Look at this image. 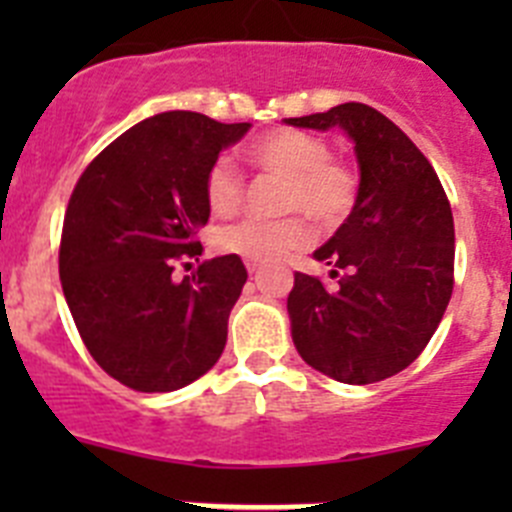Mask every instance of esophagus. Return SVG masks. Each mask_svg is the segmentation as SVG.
<instances>
[{
    "label": "esophagus",
    "mask_w": 512,
    "mask_h": 512,
    "mask_svg": "<svg viewBox=\"0 0 512 512\" xmlns=\"http://www.w3.org/2000/svg\"><path fill=\"white\" fill-rule=\"evenodd\" d=\"M246 269H248V274H259L261 264H256V261H246Z\"/></svg>",
    "instance_id": "obj_1"
}]
</instances>
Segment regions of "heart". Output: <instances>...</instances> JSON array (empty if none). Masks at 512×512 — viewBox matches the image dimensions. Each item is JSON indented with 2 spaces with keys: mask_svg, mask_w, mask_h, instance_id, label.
Segmentation results:
<instances>
[{
  "mask_svg": "<svg viewBox=\"0 0 512 512\" xmlns=\"http://www.w3.org/2000/svg\"><path fill=\"white\" fill-rule=\"evenodd\" d=\"M248 158L269 176L284 179L279 210L292 215L277 220H243L220 230V251L256 264L277 261L312 238L305 211L320 228L333 230L348 220L359 200V174L348 161L330 156L323 138L302 130H271L253 140ZM246 197V179L233 158L220 156L205 174V200L220 217L235 215Z\"/></svg>",
  "mask_w": 512,
  "mask_h": 512,
  "instance_id": "heart-1",
  "label": "heart"
}]
</instances>
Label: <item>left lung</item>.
Listing matches in <instances>:
<instances>
[{"label":"left lung","instance_id":"left-lung-1","mask_svg":"<svg viewBox=\"0 0 512 512\" xmlns=\"http://www.w3.org/2000/svg\"><path fill=\"white\" fill-rule=\"evenodd\" d=\"M312 130L343 128L356 143L359 200L287 297L302 359L343 384H372L413 364L454 292V215L431 161L390 117L361 102L289 117Z\"/></svg>","mask_w":512,"mask_h":512}]
</instances>
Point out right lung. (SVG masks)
Returning <instances> with one entry per match:
<instances>
[{
    "mask_svg": "<svg viewBox=\"0 0 512 512\" xmlns=\"http://www.w3.org/2000/svg\"><path fill=\"white\" fill-rule=\"evenodd\" d=\"M251 128L164 112L115 138L79 176L63 217L58 274L81 341L135 392H171L210 372L248 279L238 256L202 261L205 174Z\"/></svg>",
    "mask_w": 512,
    "mask_h": 512,
    "instance_id": "1",
    "label": "right lung"
}]
</instances>
